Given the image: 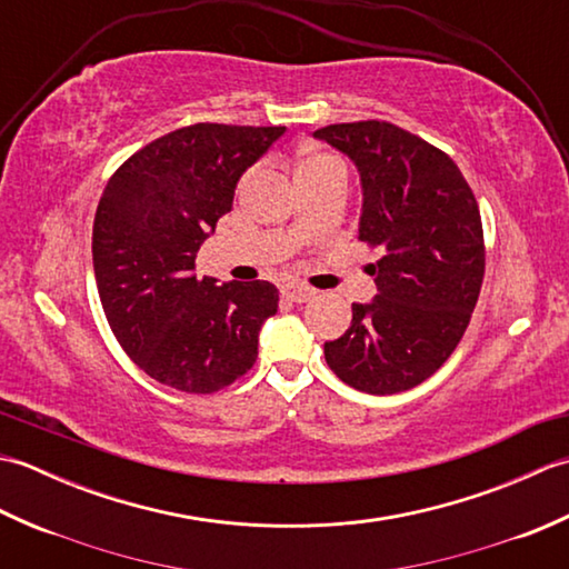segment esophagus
<instances>
[{
  "label": "esophagus",
  "instance_id": "1",
  "mask_svg": "<svg viewBox=\"0 0 569 569\" xmlns=\"http://www.w3.org/2000/svg\"><path fill=\"white\" fill-rule=\"evenodd\" d=\"M281 296L286 298V300H291V303H308V300L316 296V291H312V288H308V286H303V283H283L281 286Z\"/></svg>",
  "mask_w": 569,
  "mask_h": 569
}]
</instances>
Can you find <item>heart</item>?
<instances>
[{
	"mask_svg": "<svg viewBox=\"0 0 569 569\" xmlns=\"http://www.w3.org/2000/svg\"><path fill=\"white\" fill-rule=\"evenodd\" d=\"M332 171H345L342 161L337 159L335 153L322 151V149H303L296 161V180L300 178H312V176H325Z\"/></svg>",
	"mask_w": 569,
	"mask_h": 569,
	"instance_id": "heart-1",
	"label": "heart"
}]
</instances>
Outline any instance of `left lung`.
Masks as SVG:
<instances>
[{"label":"left lung","instance_id":"left-lung-1","mask_svg":"<svg viewBox=\"0 0 569 569\" xmlns=\"http://www.w3.org/2000/svg\"><path fill=\"white\" fill-rule=\"evenodd\" d=\"M361 180L359 239L381 247L377 296L352 303V325L325 342L328 367L357 391H408L462 340L485 278V232L475 192L450 156L389 122L318 129Z\"/></svg>","mask_w":569,"mask_h":569}]
</instances>
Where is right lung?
I'll use <instances>...</instances> for the list:
<instances>
[{
	"label": "right lung",
	"instance_id": "obj_1",
	"mask_svg": "<svg viewBox=\"0 0 569 569\" xmlns=\"http://www.w3.org/2000/svg\"><path fill=\"white\" fill-rule=\"evenodd\" d=\"M286 127L192 124L151 141L107 183L92 227V266L107 322L134 365L186 393H214L247 373L269 281L196 273V253L232 210L234 188Z\"/></svg>",
	"mask_w": 569,
	"mask_h": 569
}]
</instances>
